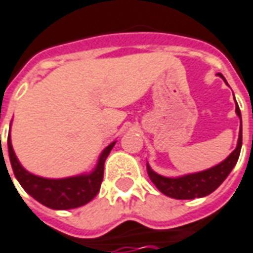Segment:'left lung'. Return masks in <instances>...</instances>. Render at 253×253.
I'll return each instance as SVG.
<instances>
[{
  "instance_id": "left-lung-1",
  "label": "left lung",
  "mask_w": 253,
  "mask_h": 253,
  "mask_svg": "<svg viewBox=\"0 0 253 253\" xmlns=\"http://www.w3.org/2000/svg\"><path fill=\"white\" fill-rule=\"evenodd\" d=\"M236 112L241 119V112H240L238 105L236 107ZM241 145H243V128H240L237 148L231 152L226 160H223L222 163L215 166L212 169L201 171V172H196V174H190V175L181 176V178H166V176L153 172L151 167L148 166V175L151 178V181L156 185V188L169 197L178 199V200L204 197V196L212 193L215 189H218L220 183L225 181L227 175L230 174V171L236 166L238 157H240Z\"/></svg>"
}]
</instances>
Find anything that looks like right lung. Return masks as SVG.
<instances>
[{"instance_id": "add662e5", "label": "right lung", "mask_w": 253, "mask_h": 253, "mask_svg": "<svg viewBox=\"0 0 253 253\" xmlns=\"http://www.w3.org/2000/svg\"><path fill=\"white\" fill-rule=\"evenodd\" d=\"M114 145L115 142H112L102 151L96 169L89 175L71 176V178H64V179H47V178L33 175L23 169L16 159L15 152L10 144V137L8 135L10 166L17 181L22 185V188L28 194H31L35 200L52 210L77 208V207L87 204L90 200L96 197V194L100 192V188H101L105 159L108 157Z\"/></svg>"}]
</instances>
